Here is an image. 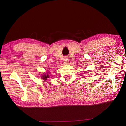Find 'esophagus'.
<instances>
[{"label":"esophagus","instance_id":"34e87169","mask_svg":"<svg viewBox=\"0 0 126 126\" xmlns=\"http://www.w3.org/2000/svg\"><path fill=\"white\" fill-rule=\"evenodd\" d=\"M68 63H69V59L66 58V57H65V58H64V63L67 64Z\"/></svg>","mask_w":126,"mask_h":126}]
</instances>
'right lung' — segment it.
<instances>
[{"label":"right lung","instance_id":"add662e5","mask_svg":"<svg viewBox=\"0 0 126 126\" xmlns=\"http://www.w3.org/2000/svg\"><path fill=\"white\" fill-rule=\"evenodd\" d=\"M42 78H43V79H44V80H46L47 78H49V75L48 74H47V75L45 74L44 75H43V76H42Z\"/></svg>","mask_w":126,"mask_h":126}]
</instances>
